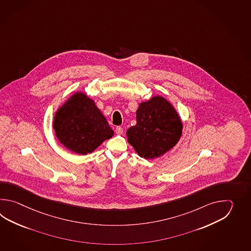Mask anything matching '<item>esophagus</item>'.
<instances>
[{"label":"esophagus","instance_id":"1","mask_svg":"<svg viewBox=\"0 0 251 251\" xmlns=\"http://www.w3.org/2000/svg\"><path fill=\"white\" fill-rule=\"evenodd\" d=\"M123 133V128L121 127V126H118V127L116 128V133L117 134H122Z\"/></svg>","mask_w":251,"mask_h":251}]
</instances>
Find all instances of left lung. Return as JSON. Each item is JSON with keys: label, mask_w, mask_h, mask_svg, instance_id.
<instances>
[{"label": "left lung", "mask_w": 251, "mask_h": 251, "mask_svg": "<svg viewBox=\"0 0 251 251\" xmlns=\"http://www.w3.org/2000/svg\"><path fill=\"white\" fill-rule=\"evenodd\" d=\"M181 118L164 97L157 95L141 102L136 125L126 131L129 144L140 157L152 160L165 154L180 140Z\"/></svg>", "instance_id": "1"}]
</instances>
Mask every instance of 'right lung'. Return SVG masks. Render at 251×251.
Returning a JSON list of instances; mask_svg holds the SVG:
<instances>
[{
	"mask_svg": "<svg viewBox=\"0 0 251 251\" xmlns=\"http://www.w3.org/2000/svg\"><path fill=\"white\" fill-rule=\"evenodd\" d=\"M53 128L59 142L75 153H91L114 135L95 101L82 91L73 94L59 107Z\"/></svg>",
	"mask_w": 251,
	"mask_h": 251,
	"instance_id": "add662e5",
	"label": "right lung"
}]
</instances>
